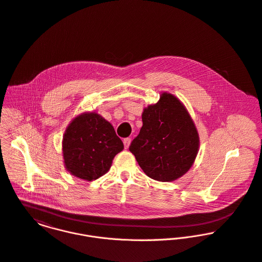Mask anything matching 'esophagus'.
I'll return each instance as SVG.
<instances>
[{
  "mask_svg": "<svg viewBox=\"0 0 262 262\" xmlns=\"http://www.w3.org/2000/svg\"><path fill=\"white\" fill-rule=\"evenodd\" d=\"M123 142H124V146H125V148L127 149V148L129 147L130 143H131V139H130V138H125Z\"/></svg>",
  "mask_w": 262,
  "mask_h": 262,
  "instance_id": "1",
  "label": "esophagus"
}]
</instances>
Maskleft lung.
I'll return each instance as SVG.
<instances>
[{"instance_id":"8db88e82","label":"left lung","mask_w":262,"mask_h":262,"mask_svg":"<svg viewBox=\"0 0 262 262\" xmlns=\"http://www.w3.org/2000/svg\"><path fill=\"white\" fill-rule=\"evenodd\" d=\"M142 127L129 150L149 178L171 182L193 165L199 147L195 125L182 102L170 93L144 108Z\"/></svg>"}]
</instances>
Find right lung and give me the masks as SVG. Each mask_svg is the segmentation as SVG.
Wrapping results in <instances>:
<instances>
[{"instance_id":"1","label":"right lung","mask_w":262,"mask_h":262,"mask_svg":"<svg viewBox=\"0 0 262 262\" xmlns=\"http://www.w3.org/2000/svg\"><path fill=\"white\" fill-rule=\"evenodd\" d=\"M124 149L114 127L95 113L72 121L63 138L66 169L74 176L92 181L105 174L116 155Z\"/></svg>"}]
</instances>
